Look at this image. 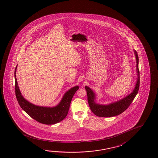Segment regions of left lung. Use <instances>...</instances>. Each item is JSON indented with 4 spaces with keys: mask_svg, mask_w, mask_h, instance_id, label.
Masks as SVG:
<instances>
[{
    "mask_svg": "<svg viewBox=\"0 0 158 158\" xmlns=\"http://www.w3.org/2000/svg\"><path fill=\"white\" fill-rule=\"evenodd\" d=\"M135 56L137 61V72L138 78L134 90L132 93L127 96L121 100L113 102L111 104L102 105L97 104L95 102V94L93 91L89 88L87 86H85L87 95H88V101L89 105L91 111L97 116L101 117H110L115 116L122 114V112L126 110L129 105L132 104L135 96L139 90L140 84L139 70L138 68V56L137 52L135 51Z\"/></svg>",
    "mask_w": 158,
    "mask_h": 158,
    "instance_id": "8db88e82",
    "label": "left lung"
}]
</instances>
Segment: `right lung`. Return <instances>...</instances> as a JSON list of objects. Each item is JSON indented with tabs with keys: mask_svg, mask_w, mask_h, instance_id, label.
<instances>
[{
	"mask_svg": "<svg viewBox=\"0 0 158 158\" xmlns=\"http://www.w3.org/2000/svg\"><path fill=\"white\" fill-rule=\"evenodd\" d=\"M16 68L17 66L16 67L14 72L15 95L19 105L23 111L28 114L31 118L43 124H56L64 119L67 115L73 97L75 92L79 89V86H74L67 91L61 101L55 107H47L36 106L27 101L21 95L16 78Z\"/></svg>",
	"mask_w": 158,
	"mask_h": 158,
	"instance_id": "1",
	"label": "right lung"
}]
</instances>
